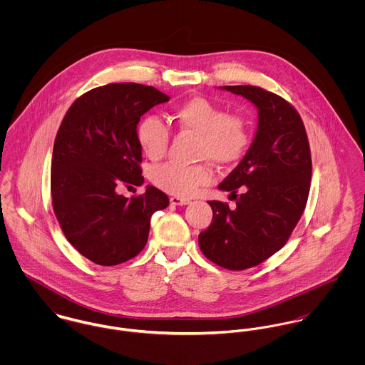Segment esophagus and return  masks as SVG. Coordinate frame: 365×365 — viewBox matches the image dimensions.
I'll return each mask as SVG.
<instances>
[{"label": "esophagus", "instance_id": "34e87169", "mask_svg": "<svg viewBox=\"0 0 365 365\" xmlns=\"http://www.w3.org/2000/svg\"><path fill=\"white\" fill-rule=\"evenodd\" d=\"M170 204L174 205V207H182V205H188L190 201L184 200V198H180V197H171Z\"/></svg>", "mask_w": 365, "mask_h": 365}]
</instances>
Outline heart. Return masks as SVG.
Returning <instances> with one entry per match:
<instances>
[{
    "mask_svg": "<svg viewBox=\"0 0 365 365\" xmlns=\"http://www.w3.org/2000/svg\"><path fill=\"white\" fill-rule=\"evenodd\" d=\"M173 118L187 132L198 135L197 157L225 167L245 155L250 135L246 122L237 115H227L219 105L204 97H195L177 106ZM138 142L148 158L157 161L165 156L170 130L155 115L145 116L138 126ZM150 178L157 188L174 197H194L212 178L207 163L181 165L168 163L155 167Z\"/></svg>",
    "mask_w": 365,
    "mask_h": 365,
    "instance_id": "heart-1",
    "label": "heart"
}]
</instances>
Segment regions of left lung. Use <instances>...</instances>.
Wrapping results in <instances>:
<instances>
[{"label":"left lung","instance_id":"1","mask_svg":"<svg viewBox=\"0 0 365 365\" xmlns=\"http://www.w3.org/2000/svg\"><path fill=\"white\" fill-rule=\"evenodd\" d=\"M220 88L256 105L259 125L246 156L219 184L236 208L208 201L212 223L198 243L209 260L242 271L271 257L289 239L307 207L312 158L304 122L292 105L260 87Z\"/></svg>","mask_w":365,"mask_h":365}]
</instances>
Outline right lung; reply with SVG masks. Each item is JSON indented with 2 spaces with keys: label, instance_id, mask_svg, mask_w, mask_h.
Returning <instances> with one entry per match:
<instances>
[{
  "label": "right lung",
  "instance_id": "add662e5",
  "mask_svg": "<svg viewBox=\"0 0 365 365\" xmlns=\"http://www.w3.org/2000/svg\"><path fill=\"white\" fill-rule=\"evenodd\" d=\"M168 96L150 86L115 83L94 88L68 108L53 146L52 204L73 247L98 265L138 256L148 243L150 217L168 197L148 185L130 200L120 184L142 185L138 123Z\"/></svg>",
  "mask_w": 365,
  "mask_h": 365
}]
</instances>
